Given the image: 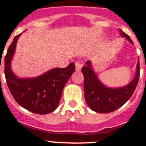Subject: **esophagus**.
Returning a JSON list of instances; mask_svg holds the SVG:
<instances>
[{
  "label": "esophagus",
  "mask_w": 146,
  "mask_h": 146,
  "mask_svg": "<svg viewBox=\"0 0 146 146\" xmlns=\"http://www.w3.org/2000/svg\"><path fill=\"white\" fill-rule=\"evenodd\" d=\"M75 66H76V70L79 72V71L81 70V68L82 67V64L80 61L76 60V61L75 62Z\"/></svg>",
  "instance_id": "obj_1"
}]
</instances>
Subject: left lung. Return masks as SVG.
I'll list each match as a JSON object with an SVG mask.
<instances>
[{"label": "left lung", "mask_w": 146, "mask_h": 146, "mask_svg": "<svg viewBox=\"0 0 146 146\" xmlns=\"http://www.w3.org/2000/svg\"><path fill=\"white\" fill-rule=\"evenodd\" d=\"M119 31L122 37L133 44L129 35L121 29ZM86 64V66H82V73L84 76L85 99L90 109L97 113H110L123 106L130 98L139 79V60L133 80L128 85L120 88H109L102 84L93 70L91 61L87 60Z\"/></svg>", "instance_id": "8db88e82"}]
</instances>
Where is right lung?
<instances>
[{"label": "right lung", "instance_id": "add662e5", "mask_svg": "<svg viewBox=\"0 0 146 146\" xmlns=\"http://www.w3.org/2000/svg\"><path fill=\"white\" fill-rule=\"evenodd\" d=\"M20 35L15 36L4 59V73L8 88L20 106L33 113L47 114L58 106L63 89L75 71V64L71 63L66 68L51 69L37 77H17L13 73L10 64Z\"/></svg>", "mask_w": 146, "mask_h": 146}]
</instances>
